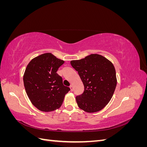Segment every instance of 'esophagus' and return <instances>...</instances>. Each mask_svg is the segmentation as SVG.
<instances>
[{"label": "esophagus", "instance_id": "obj_1", "mask_svg": "<svg viewBox=\"0 0 147 147\" xmlns=\"http://www.w3.org/2000/svg\"><path fill=\"white\" fill-rule=\"evenodd\" d=\"M70 91H74V88H73L72 84H71V85L70 86Z\"/></svg>", "mask_w": 147, "mask_h": 147}]
</instances>
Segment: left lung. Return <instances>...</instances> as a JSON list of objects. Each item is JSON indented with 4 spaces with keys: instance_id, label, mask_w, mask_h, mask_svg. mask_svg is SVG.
<instances>
[{
    "instance_id": "1",
    "label": "left lung",
    "mask_w": 147,
    "mask_h": 147,
    "mask_svg": "<svg viewBox=\"0 0 147 147\" xmlns=\"http://www.w3.org/2000/svg\"><path fill=\"white\" fill-rule=\"evenodd\" d=\"M70 64L78 72L84 85L83 94L76 97L79 108L88 113L104 109L112 99L117 86L113 64L97 54L71 61Z\"/></svg>"
}]
</instances>
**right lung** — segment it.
Instances as JSON below:
<instances>
[{
	"label": "right lung",
	"instance_id": "right-lung-1",
	"mask_svg": "<svg viewBox=\"0 0 147 147\" xmlns=\"http://www.w3.org/2000/svg\"><path fill=\"white\" fill-rule=\"evenodd\" d=\"M64 63L47 53L34 57L27 65L23 76L24 88L30 102L39 110L48 112L58 109L70 91L56 73Z\"/></svg>",
	"mask_w": 147,
	"mask_h": 147
}]
</instances>
